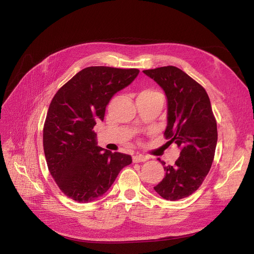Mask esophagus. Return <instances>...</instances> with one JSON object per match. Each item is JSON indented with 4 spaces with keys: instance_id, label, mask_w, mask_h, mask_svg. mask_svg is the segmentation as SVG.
Wrapping results in <instances>:
<instances>
[{
    "instance_id": "obj_1",
    "label": "esophagus",
    "mask_w": 254,
    "mask_h": 254,
    "mask_svg": "<svg viewBox=\"0 0 254 254\" xmlns=\"http://www.w3.org/2000/svg\"><path fill=\"white\" fill-rule=\"evenodd\" d=\"M148 158L146 156L143 155H135L132 157V161L134 163H139V162H145V161H147Z\"/></svg>"
}]
</instances>
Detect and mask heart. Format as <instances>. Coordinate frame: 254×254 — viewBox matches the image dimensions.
Masks as SVG:
<instances>
[{"instance_id": "heart-1", "label": "heart", "mask_w": 254, "mask_h": 254, "mask_svg": "<svg viewBox=\"0 0 254 254\" xmlns=\"http://www.w3.org/2000/svg\"><path fill=\"white\" fill-rule=\"evenodd\" d=\"M149 93H155V92H152V91H144V92H142L141 94H149Z\"/></svg>"}]
</instances>
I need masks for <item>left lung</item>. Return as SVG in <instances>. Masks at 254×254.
I'll return each instance as SVG.
<instances>
[{"instance_id":"obj_1","label":"left lung","mask_w":254,"mask_h":254,"mask_svg":"<svg viewBox=\"0 0 254 254\" xmlns=\"http://www.w3.org/2000/svg\"><path fill=\"white\" fill-rule=\"evenodd\" d=\"M164 91L167 101L165 137L180 148L174 165H163L165 177L153 188L166 200H179L201 186L213 163L217 124L205 90L180 68L167 65L143 71Z\"/></svg>"}]
</instances>
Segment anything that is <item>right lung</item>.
Here are the masks:
<instances>
[{"label": "right lung", "mask_w": 254, "mask_h": 254, "mask_svg": "<svg viewBox=\"0 0 254 254\" xmlns=\"http://www.w3.org/2000/svg\"><path fill=\"white\" fill-rule=\"evenodd\" d=\"M137 68L89 66L61 87L52 99L43 128L49 171L59 189L78 202H91L110 189L132 159L97 145L93 128L104 121L115 93L131 83Z\"/></svg>", "instance_id": "add662e5"}]
</instances>
